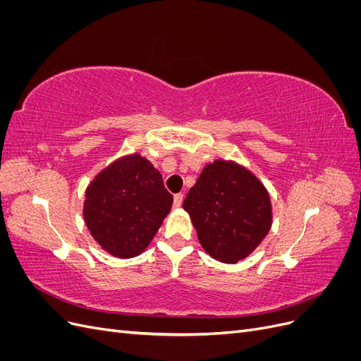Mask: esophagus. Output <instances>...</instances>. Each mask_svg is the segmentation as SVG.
<instances>
[{
    "mask_svg": "<svg viewBox=\"0 0 361 361\" xmlns=\"http://www.w3.org/2000/svg\"><path fill=\"white\" fill-rule=\"evenodd\" d=\"M182 200H183V194H176V195H174V200H173V207H174V209H178V207L182 206Z\"/></svg>",
    "mask_w": 361,
    "mask_h": 361,
    "instance_id": "1",
    "label": "esophagus"
}]
</instances>
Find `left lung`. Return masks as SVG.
<instances>
[{"instance_id": "1", "label": "left lung", "mask_w": 361, "mask_h": 361, "mask_svg": "<svg viewBox=\"0 0 361 361\" xmlns=\"http://www.w3.org/2000/svg\"><path fill=\"white\" fill-rule=\"evenodd\" d=\"M199 243L211 257L236 264L259 247L272 224L269 192L241 164H206L183 200Z\"/></svg>"}]
</instances>
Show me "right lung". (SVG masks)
<instances>
[{"label": "right lung", "mask_w": 361, "mask_h": 361, "mask_svg": "<svg viewBox=\"0 0 361 361\" xmlns=\"http://www.w3.org/2000/svg\"><path fill=\"white\" fill-rule=\"evenodd\" d=\"M161 173L138 152L120 157L85 190L82 215L94 241L114 257L143 253L171 209Z\"/></svg>", "instance_id": "obj_1"}]
</instances>
